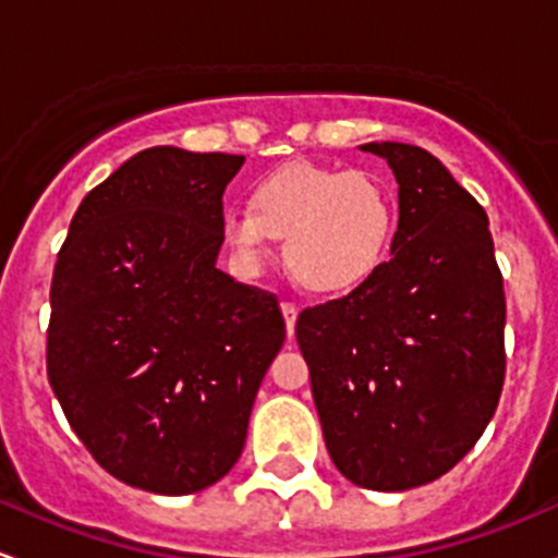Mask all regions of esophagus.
I'll use <instances>...</instances> for the list:
<instances>
[{
    "mask_svg": "<svg viewBox=\"0 0 558 558\" xmlns=\"http://www.w3.org/2000/svg\"><path fill=\"white\" fill-rule=\"evenodd\" d=\"M281 314H284V322H287V336H290V338H292V332H295L298 306H295V303L284 301V303H281Z\"/></svg>",
    "mask_w": 558,
    "mask_h": 558,
    "instance_id": "obj_1",
    "label": "esophagus"
}]
</instances>
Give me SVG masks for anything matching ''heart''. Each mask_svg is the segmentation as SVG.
Segmentation results:
<instances>
[{"label": "heart", "instance_id": "obj_1", "mask_svg": "<svg viewBox=\"0 0 558 558\" xmlns=\"http://www.w3.org/2000/svg\"><path fill=\"white\" fill-rule=\"evenodd\" d=\"M392 191L381 177L290 160L257 180L252 209L222 217L228 244L244 260L268 255L284 239V263L306 290L336 295L360 287L387 257L395 236Z\"/></svg>", "mask_w": 558, "mask_h": 558}]
</instances>
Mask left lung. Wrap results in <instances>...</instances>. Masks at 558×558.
Masks as SVG:
<instances>
[{
  "label": "left lung",
  "instance_id": "obj_1",
  "mask_svg": "<svg viewBox=\"0 0 558 558\" xmlns=\"http://www.w3.org/2000/svg\"><path fill=\"white\" fill-rule=\"evenodd\" d=\"M398 180L392 257L349 295L298 314L295 336L332 464L405 492L484 435L505 381V292L489 217L435 155L371 142Z\"/></svg>",
  "mask_w": 558,
  "mask_h": 558
}]
</instances>
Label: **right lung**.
<instances>
[{
  "instance_id": "1",
  "label": "right lung",
  "mask_w": 558,
  "mask_h": 558,
  "mask_svg": "<svg viewBox=\"0 0 558 558\" xmlns=\"http://www.w3.org/2000/svg\"><path fill=\"white\" fill-rule=\"evenodd\" d=\"M244 155L150 147L83 198L50 284L48 381L123 484L193 494L236 464L284 343L274 292L217 263Z\"/></svg>"
}]
</instances>
